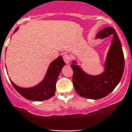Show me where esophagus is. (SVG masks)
<instances>
[{"instance_id":"esophagus-1","label":"esophagus","mask_w":132,"mask_h":132,"mask_svg":"<svg viewBox=\"0 0 132 132\" xmlns=\"http://www.w3.org/2000/svg\"><path fill=\"white\" fill-rule=\"evenodd\" d=\"M63 60H64V61L65 62V63L69 64V61H70V56L68 54H67V53L64 54L63 55Z\"/></svg>"}]
</instances>
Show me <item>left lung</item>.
I'll return each instance as SVG.
<instances>
[{"label":"left lung","mask_w":132,"mask_h":132,"mask_svg":"<svg viewBox=\"0 0 132 132\" xmlns=\"http://www.w3.org/2000/svg\"><path fill=\"white\" fill-rule=\"evenodd\" d=\"M112 36L111 44L106 54L104 71L96 75L88 74L83 71L77 60L71 61L73 70V83L79 95L88 99L105 97L118 85L124 69V57L121 42L112 27L102 29L94 39H104Z\"/></svg>","instance_id":"8db88e82"}]
</instances>
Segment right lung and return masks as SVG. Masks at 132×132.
Masks as SVG:
<instances>
[{"label": "right lung", "mask_w": 132, "mask_h": 132, "mask_svg": "<svg viewBox=\"0 0 132 132\" xmlns=\"http://www.w3.org/2000/svg\"><path fill=\"white\" fill-rule=\"evenodd\" d=\"M18 30V28H17L13 34ZM65 65L62 56H59L50 64L43 80L34 87H21L14 83L11 80L10 82L16 91L25 98L33 101H45L55 94L56 82Z\"/></svg>", "instance_id": "right-lung-1"}]
</instances>
